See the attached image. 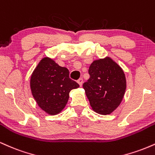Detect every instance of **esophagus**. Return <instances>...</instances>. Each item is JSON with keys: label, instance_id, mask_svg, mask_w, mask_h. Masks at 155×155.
Returning a JSON list of instances; mask_svg holds the SVG:
<instances>
[{"label": "esophagus", "instance_id": "1", "mask_svg": "<svg viewBox=\"0 0 155 155\" xmlns=\"http://www.w3.org/2000/svg\"><path fill=\"white\" fill-rule=\"evenodd\" d=\"M78 84L80 85V86H82V85H83V79H82V78H80V79H78Z\"/></svg>", "mask_w": 155, "mask_h": 155}]
</instances>
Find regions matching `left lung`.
Listing matches in <instances>:
<instances>
[{"label": "left lung", "instance_id": "1", "mask_svg": "<svg viewBox=\"0 0 155 155\" xmlns=\"http://www.w3.org/2000/svg\"><path fill=\"white\" fill-rule=\"evenodd\" d=\"M88 73L90 78L83 87L92 110L104 115L111 114L120 104L126 90L123 69L107 56L93 61Z\"/></svg>", "mask_w": 155, "mask_h": 155}]
</instances>
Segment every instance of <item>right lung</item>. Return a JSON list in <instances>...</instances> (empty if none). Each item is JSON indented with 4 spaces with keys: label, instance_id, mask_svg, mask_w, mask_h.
I'll use <instances>...</instances> for the list:
<instances>
[{
    "label": "right lung",
    "instance_id": "obj_1",
    "mask_svg": "<svg viewBox=\"0 0 155 155\" xmlns=\"http://www.w3.org/2000/svg\"><path fill=\"white\" fill-rule=\"evenodd\" d=\"M69 70L55 61L44 57L38 63L30 78L32 96L42 110L50 115L61 112L66 106L70 91L79 85L69 77Z\"/></svg>",
    "mask_w": 155,
    "mask_h": 155
}]
</instances>
